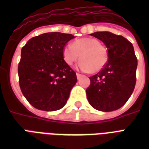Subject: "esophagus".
Here are the masks:
<instances>
[{
  "label": "esophagus",
  "mask_w": 149,
  "mask_h": 149,
  "mask_svg": "<svg viewBox=\"0 0 149 149\" xmlns=\"http://www.w3.org/2000/svg\"><path fill=\"white\" fill-rule=\"evenodd\" d=\"M82 76L83 75L80 74V73H77V79H79V78H81Z\"/></svg>",
  "instance_id": "1"
}]
</instances>
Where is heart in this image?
<instances>
[{
  "label": "heart",
  "mask_w": 149,
  "mask_h": 149,
  "mask_svg": "<svg viewBox=\"0 0 149 149\" xmlns=\"http://www.w3.org/2000/svg\"><path fill=\"white\" fill-rule=\"evenodd\" d=\"M63 59L69 65H72L81 58L79 66L82 70L100 72L105 66L108 54L106 47L94 38H82L74 41L72 45H65L63 51Z\"/></svg>",
  "instance_id": "1"
}]
</instances>
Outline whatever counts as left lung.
<instances>
[{"label": "left lung", "mask_w": 149, "mask_h": 149, "mask_svg": "<svg viewBox=\"0 0 149 149\" xmlns=\"http://www.w3.org/2000/svg\"><path fill=\"white\" fill-rule=\"evenodd\" d=\"M91 36L105 44L108 58L105 66L90 77L87 100L98 111H115L125 105L136 84L138 61L134 48L127 38L108 31H97Z\"/></svg>", "instance_id": "left-lung-1"}]
</instances>
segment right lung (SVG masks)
Masks as SVG:
<instances>
[{"mask_svg": "<svg viewBox=\"0 0 149 149\" xmlns=\"http://www.w3.org/2000/svg\"><path fill=\"white\" fill-rule=\"evenodd\" d=\"M74 38L71 34L49 32L31 38L22 49L17 68L19 86L36 109L57 111L67 101L77 78L63 59V51Z\"/></svg>", "mask_w": 149, "mask_h": 149, "instance_id": "obj_1", "label": "right lung"}]
</instances>
